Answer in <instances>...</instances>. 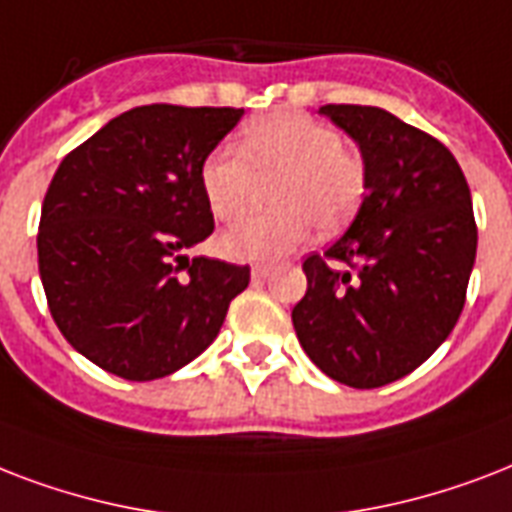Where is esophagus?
Instances as JSON below:
<instances>
[{
	"label": "esophagus",
	"mask_w": 512,
	"mask_h": 512,
	"mask_svg": "<svg viewBox=\"0 0 512 512\" xmlns=\"http://www.w3.org/2000/svg\"><path fill=\"white\" fill-rule=\"evenodd\" d=\"M269 272H272V267H267V264H253L251 280H256V283H259V280H267Z\"/></svg>",
	"instance_id": "34e87169"
}]
</instances>
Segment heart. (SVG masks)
Wrapping results in <instances>:
<instances>
[{"label":"heart","instance_id":"b5f03b06","mask_svg":"<svg viewBox=\"0 0 512 512\" xmlns=\"http://www.w3.org/2000/svg\"><path fill=\"white\" fill-rule=\"evenodd\" d=\"M243 152L213 149L200 168V186L216 219L237 221L248 211L256 181L280 178L272 205L280 211L251 216L221 237L235 261H275L310 240L342 229L366 192V168L342 146L334 128L307 114L277 112L248 125Z\"/></svg>","mask_w":512,"mask_h":512}]
</instances>
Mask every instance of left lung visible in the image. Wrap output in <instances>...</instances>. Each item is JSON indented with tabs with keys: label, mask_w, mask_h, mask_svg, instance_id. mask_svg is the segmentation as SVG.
I'll return each instance as SVG.
<instances>
[{
	"label": "left lung",
	"mask_w": 512,
	"mask_h": 512,
	"mask_svg": "<svg viewBox=\"0 0 512 512\" xmlns=\"http://www.w3.org/2000/svg\"><path fill=\"white\" fill-rule=\"evenodd\" d=\"M318 114L358 144L366 194L347 232L304 261L307 293L291 318L323 374L371 390L422 366L457 326L478 245L473 200L454 154L395 114Z\"/></svg>",
	"instance_id": "8db88e82"
}]
</instances>
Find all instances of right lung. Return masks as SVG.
Returning <instances> with one entry per match:
<instances>
[{
  "instance_id": "add662e5",
  "label": "right lung",
  "mask_w": 512,
  "mask_h": 512,
  "mask_svg": "<svg viewBox=\"0 0 512 512\" xmlns=\"http://www.w3.org/2000/svg\"><path fill=\"white\" fill-rule=\"evenodd\" d=\"M243 109L138 106L66 154L39 221V277L55 326L95 366L130 382L208 350L251 269L184 251L213 232L205 157Z\"/></svg>"
}]
</instances>
